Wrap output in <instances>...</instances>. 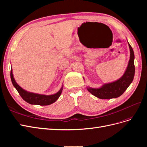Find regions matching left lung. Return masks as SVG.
<instances>
[{"mask_svg": "<svg viewBox=\"0 0 147 147\" xmlns=\"http://www.w3.org/2000/svg\"><path fill=\"white\" fill-rule=\"evenodd\" d=\"M130 50V59L127 69L123 76L118 80L105 84L99 88H87L88 91L92 95L101 99H110L121 96L130 85L135 74L134 53L133 49L128 43Z\"/></svg>", "mask_w": 147, "mask_h": 147, "instance_id": "left-lung-1", "label": "left lung"}]
</instances>
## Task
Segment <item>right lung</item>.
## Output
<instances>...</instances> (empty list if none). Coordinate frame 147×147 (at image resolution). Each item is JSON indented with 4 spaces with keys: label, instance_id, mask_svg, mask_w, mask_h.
<instances>
[{
    "label": "right lung",
    "instance_id": "add662e5",
    "mask_svg": "<svg viewBox=\"0 0 147 147\" xmlns=\"http://www.w3.org/2000/svg\"><path fill=\"white\" fill-rule=\"evenodd\" d=\"M10 77L13 85L16 89L17 91L18 92L21 97L28 103L32 105H48L56 102L59 98L62 91H63V86H62L60 90L56 92L55 94L52 95H43L36 94V93L30 92L23 90L20 87L13 78V75L12 72V69H11Z\"/></svg>",
    "mask_w": 147,
    "mask_h": 147
}]
</instances>
